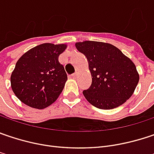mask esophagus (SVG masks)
<instances>
[{
    "label": "esophagus",
    "instance_id": "esophagus-1",
    "mask_svg": "<svg viewBox=\"0 0 154 154\" xmlns=\"http://www.w3.org/2000/svg\"><path fill=\"white\" fill-rule=\"evenodd\" d=\"M77 76H78V71H76V73L75 74H73V75H71V77H77Z\"/></svg>",
    "mask_w": 154,
    "mask_h": 154
}]
</instances>
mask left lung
<instances>
[{
	"instance_id": "left-lung-1",
	"label": "left lung",
	"mask_w": 154,
	"mask_h": 154,
	"mask_svg": "<svg viewBox=\"0 0 154 154\" xmlns=\"http://www.w3.org/2000/svg\"><path fill=\"white\" fill-rule=\"evenodd\" d=\"M75 45L86 57L92 78L91 87L83 91L87 101L103 110L125 103L140 80L133 62L111 43L85 41Z\"/></svg>"
}]
</instances>
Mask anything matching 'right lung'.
Returning a JSON list of instances; mask_svg holds the SVG:
<instances>
[{
  "instance_id": "1",
  "label": "right lung",
  "mask_w": 154,
  "mask_h": 154,
  "mask_svg": "<svg viewBox=\"0 0 154 154\" xmlns=\"http://www.w3.org/2000/svg\"><path fill=\"white\" fill-rule=\"evenodd\" d=\"M67 44L42 43L17 61L10 77L11 88L23 104L44 109L53 104L63 90L67 75L58 57Z\"/></svg>"
}]
</instances>
